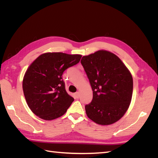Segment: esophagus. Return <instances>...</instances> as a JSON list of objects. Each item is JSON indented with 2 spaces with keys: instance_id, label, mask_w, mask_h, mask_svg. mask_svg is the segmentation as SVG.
Here are the masks:
<instances>
[{
  "instance_id": "34e87169",
  "label": "esophagus",
  "mask_w": 158,
  "mask_h": 158,
  "mask_svg": "<svg viewBox=\"0 0 158 158\" xmlns=\"http://www.w3.org/2000/svg\"><path fill=\"white\" fill-rule=\"evenodd\" d=\"M79 95H80L79 92H76V93L74 94V98H75L76 99H78V98H79Z\"/></svg>"
}]
</instances>
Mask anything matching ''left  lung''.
<instances>
[{
  "mask_svg": "<svg viewBox=\"0 0 158 158\" xmlns=\"http://www.w3.org/2000/svg\"><path fill=\"white\" fill-rule=\"evenodd\" d=\"M93 91V99L85 105L87 116L98 125L118 121L132 99L133 80L130 71L113 52L99 50L81 60Z\"/></svg>",
  "mask_w": 158,
  "mask_h": 158,
  "instance_id": "8db88e82",
  "label": "left lung"
}]
</instances>
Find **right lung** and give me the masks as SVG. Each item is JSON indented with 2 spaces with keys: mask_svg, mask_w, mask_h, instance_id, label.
I'll list each match as a JSON object with an SVG mask.
<instances>
[{
  "mask_svg": "<svg viewBox=\"0 0 158 158\" xmlns=\"http://www.w3.org/2000/svg\"><path fill=\"white\" fill-rule=\"evenodd\" d=\"M82 55L46 52L39 56L27 69L22 88L28 107L46 121L59 118L66 112L74 98L65 89L64 71L78 64Z\"/></svg>",
  "mask_w": 158,
  "mask_h": 158,
  "instance_id": "add662e5",
  "label": "right lung"
}]
</instances>
